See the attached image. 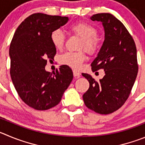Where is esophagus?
I'll return each mask as SVG.
<instances>
[{
  "mask_svg": "<svg viewBox=\"0 0 145 145\" xmlns=\"http://www.w3.org/2000/svg\"><path fill=\"white\" fill-rule=\"evenodd\" d=\"M73 74L75 78H79L81 76V73L76 70H73Z\"/></svg>",
  "mask_w": 145,
  "mask_h": 145,
  "instance_id": "34e87169",
  "label": "esophagus"
}]
</instances>
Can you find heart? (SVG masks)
<instances>
[{"label":"heart","instance_id":"1","mask_svg":"<svg viewBox=\"0 0 145 145\" xmlns=\"http://www.w3.org/2000/svg\"><path fill=\"white\" fill-rule=\"evenodd\" d=\"M71 31L82 39L81 49L84 48L89 54H94L99 47V40L97 38V29L91 24L86 22H79L71 26ZM50 40L56 49L63 48L65 43V36L61 29H55L51 33ZM86 59L84 52H66L61 55L59 62L75 69H79Z\"/></svg>","mask_w":145,"mask_h":145}]
</instances>
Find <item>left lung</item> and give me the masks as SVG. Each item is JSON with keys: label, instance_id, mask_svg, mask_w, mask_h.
<instances>
[{"label": "left lung", "instance_id": "left-lung-1", "mask_svg": "<svg viewBox=\"0 0 145 145\" xmlns=\"http://www.w3.org/2000/svg\"><path fill=\"white\" fill-rule=\"evenodd\" d=\"M92 21H101L105 28V40L91 66L93 71L104 69L99 82L88 74H82L89 82L83 95L89 109L108 114L120 109L130 94L138 72L135 40L122 23L110 13H97Z\"/></svg>", "mask_w": 145, "mask_h": 145}]
</instances>
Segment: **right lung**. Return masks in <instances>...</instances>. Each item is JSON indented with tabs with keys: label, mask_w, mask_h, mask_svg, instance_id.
Instances as JSON below:
<instances>
[{
	"label": "right lung",
	"mask_w": 145,
	"mask_h": 145,
	"mask_svg": "<svg viewBox=\"0 0 145 145\" xmlns=\"http://www.w3.org/2000/svg\"><path fill=\"white\" fill-rule=\"evenodd\" d=\"M68 21L66 16L33 13L20 24L12 39L9 48L12 82L21 99L36 110L56 106L73 79L72 70L66 65L54 73L45 70L47 59H53L56 54L51 33Z\"/></svg>",
	"instance_id": "add662e5"
}]
</instances>
